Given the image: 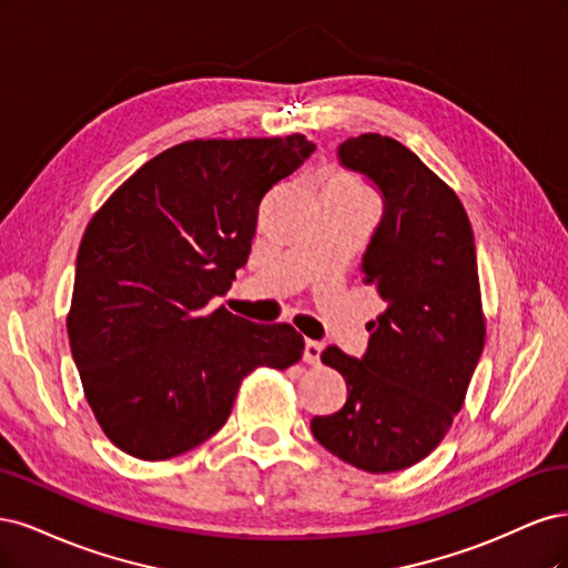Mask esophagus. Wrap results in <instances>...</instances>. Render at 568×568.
I'll return each mask as SVG.
<instances>
[{"label": "esophagus", "mask_w": 568, "mask_h": 568, "mask_svg": "<svg viewBox=\"0 0 568 568\" xmlns=\"http://www.w3.org/2000/svg\"><path fill=\"white\" fill-rule=\"evenodd\" d=\"M321 352H323V344L314 342V339H306L304 342V361L311 365H318L321 363Z\"/></svg>", "instance_id": "1"}]
</instances>
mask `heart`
I'll use <instances>...</instances> for the list:
<instances>
[{"mask_svg":"<svg viewBox=\"0 0 568 568\" xmlns=\"http://www.w3.org/2000/svg\"><path fill=\"white\" fill-rule=\"evenodd\" d=\"M331 186H333V189H342V191H349V193H358V195H361L358 186L354 184V181H349V179H337V181H333Z\"/></svg>","mask_w":568,"mask_h":568,"instance_id":"heart-1","label":"heart"}]
</instances>
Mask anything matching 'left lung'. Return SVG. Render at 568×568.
I'll return each mask as SVG.
<instances>
[{"mask_svg":"<svg viewBox=\"0 0 568 568\" xmlns=\"http://www.w3.org/2000/svg\"><path fill=\"white\" fill-rule=\"evenodd\" d=\"M337 158L382 195L361 273L387 308L361 358L337 346L321 354L349 394L337 413L311 419V432L363 471H398L446 436L484 352L477 250L460 200L404 143L361 134Z\"/></svg>","mask_w":568,"mask_h":568,"instance_id":"1","label":"left lung"}]
</instances>
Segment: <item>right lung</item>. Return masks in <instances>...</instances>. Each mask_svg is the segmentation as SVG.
I'll return each instance as SVG.
<instances>
[{"instance_id": "1", "label": "right lung", "mask_w": 568, "mask_h": 568, "mask_svg": "<svg viewBox=\"0 0 568 568\" xmlns=\"http://www.w3.org/2000/svg\"><path fill=\"white\" fill-rule=\"evenodd\" d=\"M314 151L302 134L179 143L89 222L68 337L89 406L120 450L153 463L200 446L224 427L245 375L302 358L292 325L210 302L245 266L262 197Z\"/></svg>"}]
</instances>
